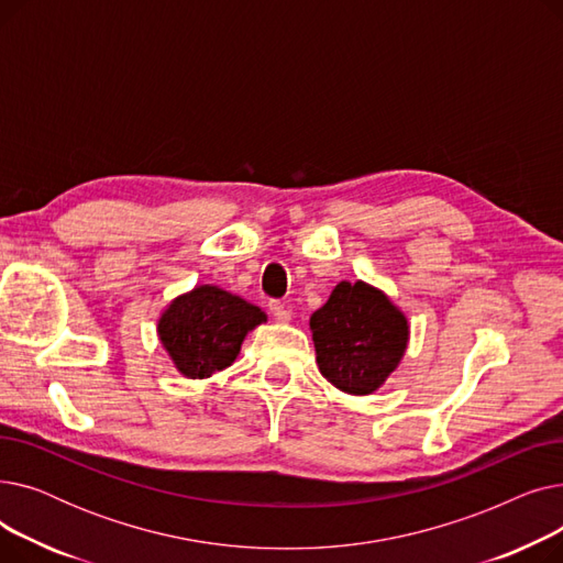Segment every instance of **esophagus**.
<instances>
[{
    "mask_svg": "<svg viewBox=\"0 0 563 563\" xmlns=\"http://www.w3.org/2000/svg\"><path fill=\"white\" fill-rule=\"evenodd\" d=\"M269 310H272V314H274L276 321H289V319H291V310L285 308V303H280V301H272V303H269Z\"/></svg>",
    "mask_w": 563,
    "mask_h": 563,
    "instance_id": "esophagus-1",
    "label": "esophagus"
}]
</instances>
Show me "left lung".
<instances>
[{"label": "left lung", "instance_id": "left-lung-1", "mask_svg": "<svg viewBox=\"0 0 563 563\" xmlns=\"http://www.w3.org/2000/svg\"><path fill=\"white\" fill-rule=\"evenodd\" d=\"M321 376L346 395H372L399 367L410 327L386 291L342 280L310 317Z\"/></svg>", "mask_w": 563, "mask_h": 563}]
</instances>
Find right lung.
I'll return each instance as SVG.
<instances>
[{
  "mask_svg": "<svg viewBox=\"0 0 563 563\" xmlns=\"http://www.w3.org/2000/svg\"><path fill=\"white\" fill-rule=\"evenodd\" d=\"M266 314L217 285H196L175 297L157 319V335L175 369L187 378H210L240 356L246 335Z\"/></svg>",
  "mask_w": 563,
  "mask_h": 563,
  "instance_id": "obj_1",
  "label": "right lung"
}]
</instances>
